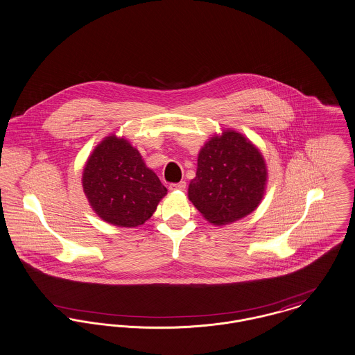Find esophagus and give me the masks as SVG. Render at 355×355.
I'll return each instance as SVG.
<instances>
[{
	"label": "esophagus",
	"instance_id": "obj_1",
	"mask_svg": "<svg viewBox=\"0 0 355 355\" xmlns=\"http://www.w3.org/2000/svg\"><path fill=\"white\" fill-rule=\"evenodd\" d=\"M185 188H187V182H185V181H181V182L170 184V185H168V189L171 191H185Z\"/></svg>",
	"mask_w": 355,
	"mask_h": 355
}]
</instances>
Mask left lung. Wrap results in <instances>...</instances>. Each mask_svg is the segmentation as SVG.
<instances>
[{"label":"left lung","mask_w":355,"mask_h":355,"mask_svg":"<svg viewBox=\"0 0 355 355\" xmlns=\"http://www.w3.org/2000/svg\"><path fill=\"white\" fill-rule=\"evenodd\" d=\"M268 170L262 154L243 135L225 131L201 148L189 200L214 224L245 218L261 202Z\"/></svg>","instance_id":"1"}]
</instances>
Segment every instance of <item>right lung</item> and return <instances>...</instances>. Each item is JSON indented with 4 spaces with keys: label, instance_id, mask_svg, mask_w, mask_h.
<instances>
[{
    "label": "right lung",
    "instance_id": "obj_1",
    "mask_svg": "<svg viewBox=\"0 0 355 355\" xmlns=\"http://www.w3.org/2000/svg\"><path fill=\"white\" fill-rule=\"evenodd\" d=\"M82 185L94 212L119 227L143 224L167 193L137 148L114 135L105 137L89 157Z\"/></svg>",
    "mask_w": 355,
    "mask_h": 355
}]
</instances>
